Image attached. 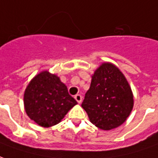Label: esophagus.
<instances>
[{"label": "esophagus", "mask_w": 158, "mask_h": 158, "mask_svg": "<svg viewBox=\"0 0 158 158\" xmlns=\"http://www.w3.org/2000/svg\"><path fill=\"white\" fill-rule=\"evenodd\" d=\"M75 99L77 100V102L78 103H81V100H82V98H81V96L80 94H77V95L75 96Z\"/></svg>", "instance_id": "1"}]
</instances>
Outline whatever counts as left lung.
Here are the masks:
<instances>
[{
	"mask_svg": "<svg viewBox=\"0 0 158 158\" xmlns=\"http://www.w3.org/2000/svg\"><path fill=\"white\" fill-rule=\"evenodd\" d=\"M134 97L125 75L115 65L104 62L92 75L81 107L89 120L103 131L117 128L131 114Z\"/></svg>",
	"mask_w": 158,
	"mask_h": 158,
	"instance_id": "left-lung-1",
	"label": "left lung"
}]
</instances>
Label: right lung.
<instances>
[{
	"instance_id": "right-lung-1",
	"label": "right lung",
	"mask_w": 158,
	"mask_h": 158,
	"mask_svg": "<svg viewBox=\"0 0 158 158\" xmlns=\"http://www.w3.org/2000/svg\"><path fill=\"white\" fill-rule=\"evenodd\" d=\"M27 115L42 127L59 124L77 102L57 75L43 71L30 81L23 95Z\"/></svg>"
}]
</instances>
